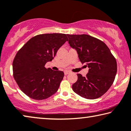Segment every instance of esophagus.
<instances>
[{
    "mask_svg": "<svg viewBox=\"0 0 131 131\" xmlns=\"http://www.w3.org/2000/svg\"><path fill=\"white\" fill-rule=\"evenodd\" d=\"M70 73V72L69 71H68V70H66V71H65V72H64V74H65V75H67V74H68Z\"/></svg>",
    "mask_w": 131,
    "mask_h": 131,
    "instance_id": "esophagus-1",
    "label": "esophagus"
}]
</instances>
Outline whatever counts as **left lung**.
<instances>
[{
  "instance_id": "1",
  "label": "left lung",
  "mask_w": 131,
  "mask_h": 131,
  "mask_svg": "<svg viewBox=\"0 0 131 131\" xmlns=\"http://www.w3.org/2000/svg\"><path fill=\"white\" fill-rule=\"evenodd\" d=\"M68 42L78 53L81 63L89 68L86 77L78 73V79L72 85L73 92L87 99L102 96L113 84L117 71L115 57L106 44L87 34L70 35Z\"/></svg>"
}]
</instances>
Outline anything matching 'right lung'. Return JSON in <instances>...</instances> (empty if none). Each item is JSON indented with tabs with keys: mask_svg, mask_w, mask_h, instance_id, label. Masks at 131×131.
<instances>
[{
	"mask_svg": "<svg viewBox=\"0 0 131 131\" xmlns=\"http://www.w3.org/2000/svg\"><path fill=\"white\" fill-rule=\"evenodd\" d=\"M68 41L65 34H39L29 39L18 51L13 62V77L25 94L42 100L57 92L64 73L47 69L45 65Z\"/></svg>",
	"mask_w": 131,
	"mask_h": 131,
	"instance_id": "1",
	"label": "right lung"
}]
</instances>
